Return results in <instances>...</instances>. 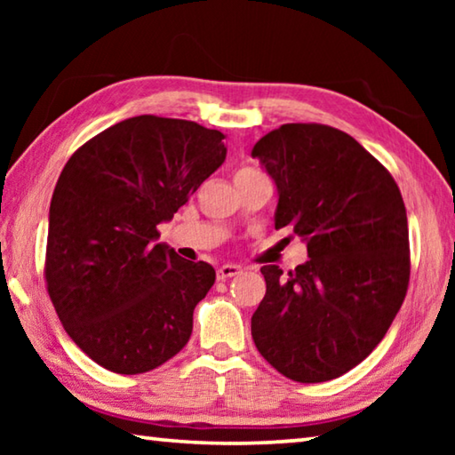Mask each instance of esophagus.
<instances>
[{
  "instance_id": "esophagus-1",
  "label": "esophagus",
  "mask_w": 455,
  "mask_h": 455,
  "mask_svg": "<svg viewBox=\"0 0 455 455\" xmlns=\"http://www.w3.org/2000/svg\"><path fill=\"white\" fill-rule=\"evenodd\" d=\"M238 273H243V267H238V265H222V267H219L217 276H219V281H227V279H230V276H235Z\"/></svg>"
}]
</instances>
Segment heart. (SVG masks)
I'll return each instance as SVG.
<instances>
[{
	"instance_id": "heart-1",
	"label": "heart",
	"mask_w": 455,
	"mask_h": 455,
	"mask_svg": "<svg viewBox=\"0 0 455 455\" xmlns=\"http://www.w3.org/2000/svg\"><path fill=\"white\" fill-rule=\"evenodd\" d=\"M249 172H257V171H252V168H241V171L236 172V176H238V174H249Z\"/></svg>"
}]
</instances>
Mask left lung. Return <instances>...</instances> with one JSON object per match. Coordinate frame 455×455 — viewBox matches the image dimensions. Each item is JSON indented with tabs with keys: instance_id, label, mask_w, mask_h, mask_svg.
Returning <instances> with one entry per match:
<instances>
[{
	"instance_id": "obj_1",
	"label": "left lung",
	"mask_w": 455,
	"mask_h": 455,
	"mask_svg": "<svg viewBox=\"0 0 455 455\" xmlns=\"http://www.w3.org/2000/svg\"><path fill=\"white\" fill-rule=\"evenodd\" d=\"M252 158L276 184L275 228L291 227L309 260L260 268L251 319L260 355L299 383L335 379L387 333L410 284V233L394 176L355 138L325 124H283Z\"/></svg>"
}]
</instances>
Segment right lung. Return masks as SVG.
Segmentation results:
<instances>
[{
    "label": "right lung",
    "mask_w": 455,
    "mask_h": 455,
    "mask_svg": "<svg viewBox=\"0 0 455 455\" xmlns=\"http://www.w3.org/2000/svg\"><path fill=\"white\" fill-rule=\"evenodd\" d=\"M225 134L190 120L134 116L68 160L50 204L45 284L72 341L108 371L174 357L214 268L158 243V225L225 163Z\"/></svg>",
    "instance_id": "add662e5"
}]
</instances>
